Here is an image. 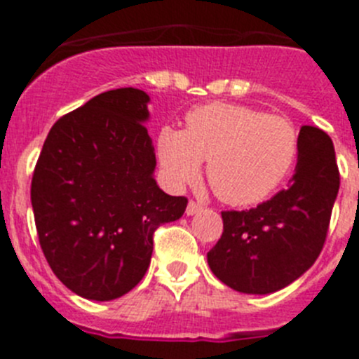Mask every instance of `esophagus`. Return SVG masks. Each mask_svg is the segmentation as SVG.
Masks as SVG:
<instances>
[{
    "mask_svg": "<svg viewBox=\"0 0 359 359\" xmlns=\"http://www.w3.org/2000/svg\"><path fill=\"white\" fill-rule=\"evenodd\" d=\"M203 210V205H199V203H196L194 199H190L189 205H187V215H194L198 214V212Z\"/></svg>",
    "mask_w": 359,
    "mask_h": 359,
    "instance_id": "34e87169",
    "label": "esophagus"
}]
</instances>
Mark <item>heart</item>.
<instances>
[{"label":"heart","mask_w":359,"mask_h":359,"mask_svg":"<svg viewBox=\"0 0 359 359\" xmlns=\"http://www.w3.org/2000/svg\"><path fill=\"white\" fill-rule=\"evenodd\" d=\"M298 135L290 120L239 104L214 102L185 116V131L163 128L158 158L172 187L198 177L207 161L215 194L230 205L268 198L293 169Z\"/></svg>","instance_id":"obj_1"}]
</instances>
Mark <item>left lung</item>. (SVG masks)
Returning <instances> with one entry per match:
<instances>
[{
	"instance_id": "1",
	"label": "left lung",
	"mask_w": 359,
	"mask_h": 359,
	"mask_svg": "<svg viewBox=\"0 0 359 359\" xmlns=\"http://www.w3.org/2000/svg\"><path fill=\"white\" fill-rule=\"evenodd\" d=\"M338 189L332 140L322 129L304 126L287 189L250 210L221 212L223 236L207 253L212 273L241 293L290 286L322 252Z\"/></svg>"
}]
</instances>
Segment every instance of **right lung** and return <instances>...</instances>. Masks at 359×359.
<instances>
[{"mask_svg": "<svg viewBox=\"0 0 359 359\" xmlns=\"http://www.w3.org/2000/svg\"><path fill=\"white\" fill-rule=\"evenodd\" d=\"M147 102L135 88L97 95L53 123L34 169L41 250L79 297L104 302L129 293L151 264L154 231L189 203L152 177Z\"/></svg>", "mask_w": 359, "mask_h": 359, "instance_id": "obj_1", "label": "right lung"}]
</instances>
